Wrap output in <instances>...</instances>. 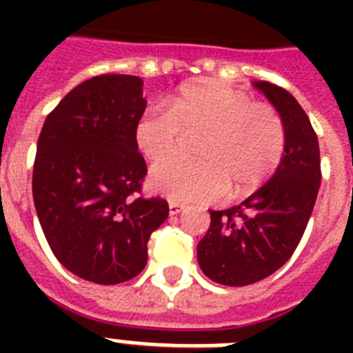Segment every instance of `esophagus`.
Listing matches in <instances>:
<instances>
[{
    "label": "esophagus",
    "mask_w": 353,
    "mask_h": 353,
    "mask_svg": "<svg viewBox=\"0 0 353 353\" xmlns=\"http://www.w3.org/2000/svg\"><path fill=\"white\" fill-rule=\"evenodd\" d=\"M168 207H170V214H172V216L179 214V212H181V210H183V205H181V203H177V201H174V199H172L170 205H168Z\"/></svg>",
    "instance_id": "esophagus-1"
}]
</instances>
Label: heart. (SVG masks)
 I'll return each mask as SVG.
<instances>
[{"label":"heart","instance_id":"obj_1","mask_svg":"<svg viewBox=\"0 0 353 353\" xmlns=\"http://www.w3.org/2000/svg\"><path fill=\"white\" fill-rule=\"evenodd\" d=\"M238 157L245 168L247 176L262 183L273 176L279 161V146L273 133L262 126V122L252 117L243 119Z\"/></svg>","mask_w":353,"mask_h":353}]
</instances>
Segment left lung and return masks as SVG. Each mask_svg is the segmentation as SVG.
<instances>
[{
	"label": "left lung",
	"instance_id": "obj_1",
	"mask_svg": "<svg viewBox=\"0 0 353 353\" xmlns=\"http://www.w3.org/2000/svg\"><path fill=\"white\" fill-rule=\"evenodd\" d=\"M144 110L139 77L99 74L63 97L38 137L32 198L43 234L63 268L95 284L135 279L168 218L166 199L143 196Z\"/></svg>",
	"mask_w": 353,
	"mask_h": 353
}]
</instances>
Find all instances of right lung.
I'll return each mask as SVG.
<instances>
[{
	"label": "right lung",
	"instance_id": "right-lung-1",
	"mask_svg": "<svg viewBox=\"0 0 353 353\" xmlns=\"http://www.w3.org/2000/svg\"><path fill=\"white\" fill-rule=\"evenodd\" d=\"M284 126V154L276 172L245 201L210 210V227L198 243L199 268L223 285H249L273 274L295 252L321 187L319 141L301 104L282 88L256 84ZM239 141H236L235 139ZM240 137L220 139L231 157Z\"/></svg>",
	"mask_w": 353,
	"mask_h": 353
}]
</instances>
